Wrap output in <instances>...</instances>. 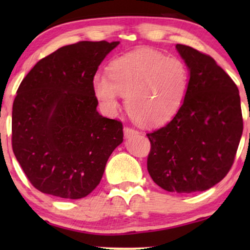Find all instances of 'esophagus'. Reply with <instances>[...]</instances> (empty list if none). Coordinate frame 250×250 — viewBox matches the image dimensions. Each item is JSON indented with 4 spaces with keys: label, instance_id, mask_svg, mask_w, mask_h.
I'll list each match as a JSON object with an SVG mask.
<instances>
[{
    "label": "esophagus",
    "instance_id": "1",
    "mask_svg": "<svg viewBox=\"0 0 250 250\" xmlns=\"http://www.w3.org/2000/svg\"><path fill=\"white\" fill-rule=\"evenodd\" d=\"M139 133L138 129H135L134 127H129V126H126L124 128V134L126 138H131L133 135H136Z\"/></svg>",
    "mask_w": 250,
    "mask_h": 250
}]
</instances>
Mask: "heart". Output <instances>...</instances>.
<instances>
[{
    "mask_svg": "<svg viewBox=\"0 0 250 250\" xmlns=\"http://www.w3.org/2000/svg\"><path fill=\"white\" fill-rule=\"evenodd\" d=\"M187 64L176 57L140 49L115 59L109 77L98 75L94 92L109 111L118 107L119 94L126 97L131 117L146 126H158L176 115L189 87Z\"/></svg>",
    "mask_w": 250,
    "mask_h": 250,
    "instance_id": "obj_1",
    "label": "heart"
}]
</instances>
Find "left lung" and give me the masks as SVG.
Here are the masks:
<instances>
[{
  "label": "left lung",
  "mask_w": 250,
  "mask_h": 250,
  "mask_svg": "<svg viewBox=\"0 0 250 250\" xmlns=\"http://www.w3.org/2000/svg\"><path fill=\"white\" fill-rule=\"evenodd\" d=\"M190 70L189 87L172 121L151 133L148 172L164 190L192 193L210 189L233 165L244 122L240 95L213 58L176 44Z\"/></svg>",
  "instance_id": "left-lung-1"
}]
</instances>
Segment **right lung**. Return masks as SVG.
<instances>
[{
    "instance_id": "1",
    "label": "right lung",
    "mask_w": 250,
    "mask_h": 250,
    "mask_svg": "<svg viewBox=\"0 0 250 250\" xmlns=\"http://www.w3.org/2000/svg\"><path fill=\"white\" fill-rule=\"evenodd\" d=\"M118 41H81L41 59L20 83L12 107V149L41 192L64 199L91 193L123 124L99 115L93 78Z\"/></svg>"
}]
</instances>
